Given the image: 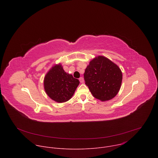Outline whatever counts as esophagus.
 <instances>
[{
  "instance_id": "obj_1",
  "label": "esophagus",
  "mask_w": 158,
  "mask_h": 158,
  "mask_svg": "<svg viewBox=\"0 0 158 158\" xmlns=\"http://www.w3.org/2000/svg\"><path fill=\"white\" fill-rule=\"evenodd\" d=\"M79 81L81 83H83L84 82V78L83 77H80L79 78Z\"/></svg>"
}]
</instances>
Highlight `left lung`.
<instances>
[{"label":"left lung","instance_id":"left-lung-1","mask_svg":"<svg viewBox=\"0 0 158 158\" xmlns=\"http://www.w3.org/2000/svg\"><path fill=\"white\" fill-rule=\"evenodd\" d=\"M84 77L93 96L101 101H107L119 93L123 74L115 63L104 56H98L90 61Z\"/></svg>","mask_w":158,"mask_h":158}]
</instances>
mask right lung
Instances as JSON below:
<instances>
[{"mask_svg": "<svg viewBox=\"0 0 158 158\" xmlns=\"http://www.w3.org/2000/svg\"><path fill=\"white\" fill-rule=\"evenodd\" d=\"M79 81L64 71L61 64L54 65L44 79V87L47 95L53 101L62 103L74 95Z\"/></svg>", "mask_w": 158, "mask_h": 158, "instance_id": "right-lung-1", "label": "right lung"}]
</instances>
